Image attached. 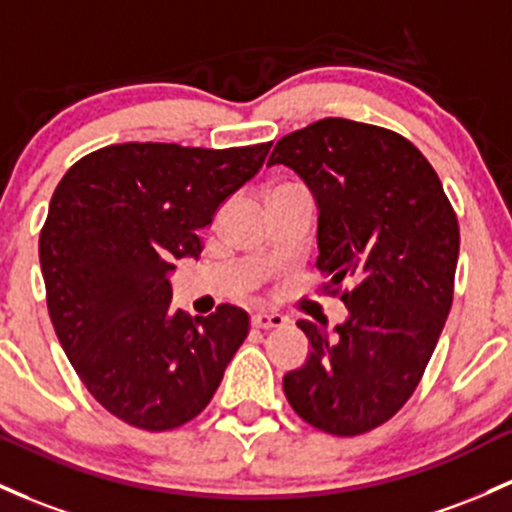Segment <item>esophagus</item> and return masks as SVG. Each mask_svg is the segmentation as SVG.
<instances>
[{
    "label": "esophagus",
    "mask_w": 512,
    "mask_h": 512,
    "mask_svg": "<svg viewBox=\"0 0 512 512\" xmlns=\"http://www.w3.org/2000/svg\"><path fill=\"white\" fill-rule=\"evenodd\" d=\"M284 323H286V318L282 316V313L260 311L252 316V325H255V328H282Z\"/></svg>",
    "instance_id": "34e87169"
}]
</instances>
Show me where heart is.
I'll return each mask as SVG.
<instances>
[{
  "label": "heart",
  "mask_w": 512,
  "mask_h": 512,
  "mask_svg": "<svg viewBox=\"0 0 512 512\" xmlns=\"http://www.w3.org/2000/svg\"><path fill=\"white\" fill-rule=\"evenodd\" d=\"M284 187H291V184H282V187H277V189H284Z\"/></svg>",
  "instance_id": "b5f03b06"
}]
</instances>
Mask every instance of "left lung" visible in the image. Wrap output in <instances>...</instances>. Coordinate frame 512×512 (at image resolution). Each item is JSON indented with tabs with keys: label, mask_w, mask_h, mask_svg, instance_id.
<instances>
[{
	"label": "left lung",
	"mask_w": 512,
	"mask_h": 512,
	"mask_svg": "<svg viewBox=\"0 0 512 512\" xmlns=\"http://www.w3.org/2000/svg\"><path fill=\"white\" fill-rule=\"evenodd\" d=\"M267 165L291 167L318 201V272L347 320H299L311 357L284 376L286 401L313 428L355 437L418 389L454 296L459 223L440 177L401 133L320 119L277 140Z\"/></svg>",
	"instance_id": "1"
}]
</instances>
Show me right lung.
<instances>
[{"mask_svg": "<svg viewBox=\"0 0 512 512\" xmlns=\"http://www.w3.org/2000/svg\"><path fill=\"white\" fill-rule=\"evenodd\" d=\"M269 145H106L55 187L38 240L50 320L82 384L123 423L165 432L194 420L250 333L230 303L174 313L167 272L201 255L199 230Z\"/></svg>", "mask_w": 512, "mask_h": 512, "instance_id": "add662e5", "label": "right lung"}]
</instances>
